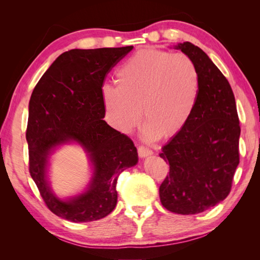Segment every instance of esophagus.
I'll use <instances>...</instances> for the list:
<instances>
[{"mask_svg":"<svg viewBox=\"0 0 260 260\" xmlns=\"http://www.w3.org/2000/svg\"><path fill=\"white\" fill-rule=\"evenodd\" d=\"M138 153H139V156L141 157V158H144V157H146V156L152 155L153 151H152V149L145 147V146H139L138 147Z\"/></svg>","mask_w":260,"mask_h":260,"instance_id":"obj_1","label":"esophagus"}]
</instances>
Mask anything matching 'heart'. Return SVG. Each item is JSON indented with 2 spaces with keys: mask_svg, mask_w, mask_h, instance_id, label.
<instances>
[{
  "mask_svg": "<svg viewBox=\"0 0 260 260\" xmlns=\"http://www.w3.org/2000/svg\"><path fill=\"white\" fill-rule=\"evenodd\" d=\"M116 82L102 86L101 96L109 123L123 133L136 127L142 112L148 139L174 137L198 103L200 75L184 54L140 50L117 70Z\"/></svg>",
  "mask_w": 260,
  "mask_h": 260,
  "instance_id": "1",
  "label": "heart"
}]
</instances>
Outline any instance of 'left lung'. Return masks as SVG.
<instances>
[{"label":"left lung","instance_id":"left-lung-1","mask_svg":"<svg viewBox=\"0 0 260 260\" xmlns=\"http://www.w3.org/2000/svg\"><path fill=\"white\" fill-rule=\"evenodd\" d=\"M174 49L194 61L200 92L190 120L161 148L169 175L159 186V198L169 211L195 215L229 195L240 162L241 128L231 85L208 55L191 42Z\"/></svg>","mask_w":260,"mask_h":260}]
</instances>
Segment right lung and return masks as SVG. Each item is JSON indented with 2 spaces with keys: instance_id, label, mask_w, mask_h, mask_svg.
Returning <instances> with one entry per match:
<instances>
[{
  "instance_id": "obj_1",
  "label": "right lung",
  "mask_w": 260,
  "mask_h": 260,
  "mask_svg": "<svg viewBox=\"0 0 260 260\" xmlns=\"http://www.w3.org/2000/svg\"><path fill=\"white\" fill-rule=\"evenodd\" d=\"M132 49H75L62 53L31 94L26 131L29 171L46 206L62 219L89 222L111 214L117 204L118 176L138 162L131 139L103 120L101 96L106 75ZM72 142L80 144L88 154L93 176L84 192L61 200L49 186L48 158L57 146Z\"/></svg>"
}]
</instances>
